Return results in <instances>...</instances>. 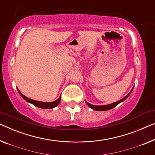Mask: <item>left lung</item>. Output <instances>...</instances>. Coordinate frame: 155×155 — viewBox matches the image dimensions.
I'll list each match as a JSON object with an SVG mask.
<instances>
[{
    "label": "left lung",
    "instance_id": "1",
    "mask_svg": "<svg viewBox=\"0 0 155 155\" xmlns=\"http://www.w3.org/2000/svg\"><path fill=\"white\" fill-rule=\"evenodd\" d=\"M133 89H134V87H133V88L131 89V91L129 92V94H127V95H126L125 97H124L121 99L120 100H119V101H115V102H114V103L110 104L104 105V106H96V105H92V104H91L88 103V102H87V101H85V103H86L87 105L88 106V107H89L90 108H91L92 109L95 110H99V111H104V110H108L112 109L113 108H114V107H116V106H117V104H119L120 103H121V102H122V101H123L125 100L128 97L129 94H131V92H132Z\"/></svg>",
    "mask_w": 155,
    "mask_h": 155
}]
</instances>
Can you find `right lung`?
Masks as SVG:
<instances>
[{
    "label": "right lung",
    "mask_w": 155,
    "mask_h": 155,
    "mask_svg": "<svg viewBox=\"0 0 155 155\" xmlns=\"http://www.w3.org/2000/svg\"><path fill=\"white\" fill-rule=\"evenodd\" d=\"M17 91L18 92H19L21 96L22 97L24 98L26 101H28V103L32 104H33L34 106H35V107H37L41 108H45V109H48V108H53L55 107H57V106L60 104V102H61V96H60L59 98L57 100L52 101V102H44V101L31 100V99H30L28 97H27L24 96V94H23L21 92L19 91V90L18 89H17Z\"/></svg>",
    "instance_id": "obj_1"
}]
</instances>
